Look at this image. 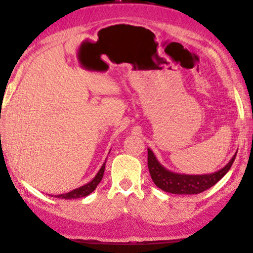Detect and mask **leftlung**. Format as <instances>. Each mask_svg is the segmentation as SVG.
Returning <instances> with one entry per match:
<instances>
[{"label": "left lung", "instance_id": "8db88e82", "mask_svg": "<svg viewBox=\"0 0 253 253\" xmlns=\"http://www.w3.org/2000/svg\"><path fill=\"white\" fill-rule=\"evenodd\" d=\"M235 156H237V154L233 156L226 167H223L221 170L216 171L213 174H208V175H182V174L171 173V171L163 168L158 163L151 150L148 149V167L152 181L161 190L175 194H197L204 192L208 188L212 187L216 182L220 181L232 167Z\"/></svg>", "mask_w": 253, "mask_h": 253}]
</instances>
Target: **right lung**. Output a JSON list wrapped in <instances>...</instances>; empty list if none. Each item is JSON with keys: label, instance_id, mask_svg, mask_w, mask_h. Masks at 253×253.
<instances>
[{"label": "right lung", "instance_id": "obj_1", "mask_svg": "<svg viewBox=\"0 0 253 253\" xmlns=\"http://www.w3.org/2000/svg\"><path fill=\"white\" fill-rule=\"evenodd\" d=\"M104 168H105V163L102 166V168L99 169V171L97 173V175L93 177V180H91L88 184L82 186V187H79V188H76V190L71 191V192H68V193L57 194V196H55V197H56V198H61V199H76V198H82V197H86L87 194L93 192V191L96 190L97 185L101 182L102 177H103V174H104Z\"/></svg>", "mask_w": 253, "mask_h": 253}]
</instances>
